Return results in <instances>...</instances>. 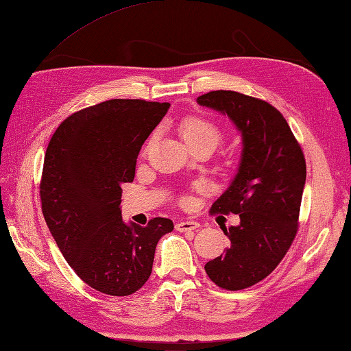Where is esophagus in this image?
<instances>
[{
	"mask_svg": "<svg viewBox=\"0 0 351 351\" xmlns=\"http://www.w3.org/2000/svg\"><path fill=\"white\" fill-rule=\"evenodd\" d=\"M197 227H199V222L196 221H180L176 222L175 226L178 232H192V230H196Z\"/></svg>",
	"mask_w": 351,
	"mask_h": 351,
	"instance_id": "obj_1",
	"label": "esophagus"
}]
</instances>
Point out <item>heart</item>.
<instances>
[{
	"mask_svg": "<svg viewBox=\"0 0 351 351\" xmlns=\"http://www.w3.org/2000/svg\"><path fill=\"white\" fill-rule=\"evenodd\" d=\"M180 133L189 147L196 144H208L215 149L221 141L222 133L213 121L202 117H187L181 121Z\"/></svg>",
	"mask_w": 351,
	"mask_h": 351,
	"instance_id": "1",
	"label": "heart"
}]
</instances>
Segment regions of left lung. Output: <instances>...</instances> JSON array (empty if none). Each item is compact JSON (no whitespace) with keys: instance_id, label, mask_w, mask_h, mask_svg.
I'll return each instance as SVG.
<instances>
[{"instance_id":"8db88e82","label":"left lung","mask_w":351,"mask_h":351,"mask_svg":"<svg viewBox=\"0 0 351 351\" xmlns=\"http://www.w3.org/2000/svg\"><path fill=\"white\" fill-rule=\"evenodd\" d=\"M196 103L228 117L241 135L237 173L212 207L239 215V224L222 228L230 245L204 269L221 289L242 290L269 276L295 239L305 159L281 112L265 101L215 90Z\"/></svg>"}]
</instances>
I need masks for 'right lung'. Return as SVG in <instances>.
I'll return each instance as SVG.
<instances>
[{
    "instance_id": "right-lung-1",
    "label": "right lung",
    "mask_w": 351,
    "mask_h": 351,
    "mask_svg": "<svg viewBox=\"0 0 351 351\" xmlns=\"http://www.w3.org/2000/svg\"><path fill=\"white\" fill-rule=\"evenodd\" d=\"M169 103L109 99L70 114L50 139L41 180L43 215L69 265L92 289L129 296L147 282L167 218L147 227L121 215L124 182Z\"/></svg>"
}]
</instances>
